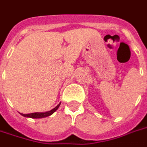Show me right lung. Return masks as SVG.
I'll list each match as a JSON object with an SVG mask.
<instances>
[{
	"mask_svg": "<svg viewBox=\"0 0 147 147\" xmlns=\"http://www.w3.org/2000/svg\"><path fill=\"white\" fill-rule=\"evenodd\" d=\"M61 105V103L58 105H57L54 109H53L52 110L48 111V112H45V113H29V114H24L20 113L22 116H24L25 117H30V118H34V119H40V118H44V117H49L52 114L54 113L55 111L57 110L59 106Z\"/></svg>",
	"mask_w": 147,
	"mask_h": 147,
	"instance_id": "1",
	"label": "right lung"
}]
</instances>
